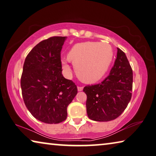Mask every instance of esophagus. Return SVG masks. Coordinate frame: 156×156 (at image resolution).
Masks as SVG:
<instances>
[{
	"instance_id": "34e87169",
	"label": "esophagus",
	"mask_w": 156,
	"mask_h": 156,
	"mask_svg": "<svg viewBox=\"0 0 156 156\" xmlns=\"http://www.w3.org/2000/svg\"><path fill=\"white\" fill-rule=\"evenodd\" d=\"M77 89H78L79 91H81V90H83V87H82V86H78Z\"/></svg>"
}]
</instances>
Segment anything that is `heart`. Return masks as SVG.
Instances as JSON below:
<instances>
[{"label": "heart", "mask_w": 156, "mask_h": 156, "mask_svg": "<svg viewBox=\"0 0 156 156\" xmlns=\"http://www.w3.org/2000/svg\"><path fill=\"white\" fill-rule=\"evenodd\" d=\"M68 58L75 66L78 77L83 82L93 83L100 81L108 72L114 51L107 43L86 42L74 45ZM63 69L66 75H70V68L67 61H63Z\"/></svg>", "instance_id": "b5f03b06"}]
</instances>
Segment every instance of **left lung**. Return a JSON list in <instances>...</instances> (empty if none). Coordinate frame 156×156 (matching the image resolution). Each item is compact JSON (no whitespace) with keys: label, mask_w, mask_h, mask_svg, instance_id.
<instances>
[{"label":"left lung","mask_w":156,"mask_h":156,"mask_svg":"<svg viewBox=\"0 0 156 156\" xmlns=\"http://www.w3.org/2000/svg\"><path fill=\"white\" fill-rule=\"evenodd\" d=\"M117 56L109 75L101 83L88 85L83 91L87 95L86 112L95 121L114 120L126 109L132 98L133 70L126 54L117 48Z\"/></svg>","instance_id":"8db88e82"}]
</instances>
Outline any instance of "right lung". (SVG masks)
<instances>
[{
  "label": "right lung",
  "instance_id": "obj_1",
  "mask_svg": "<svg viewBox=\"0 0 156 156\" xmlns=\"http://www.w3.org/2000/svg\"><path fill=\"white\" fill-rule=\"evenodd\" d=\"M66 37L54 36L33 48L23 63L21 77L23 102L30 114L45 123H59L77 93L72 80L62 75L61 51Z\"/></svg>",
  "mask_w": 156,
  "mask_h": 156
}]
</instances>
